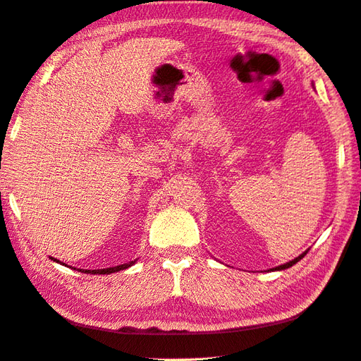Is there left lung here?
<instances>
[{"label":"left lung","instance_id":"obj_1","mask_svg":"<svg viewBox=\"0 0 361 361\" xmlns=\"http://www.w3.org/2000/svg\"><path fill=\"white\" fill-rule=\"evenodd\" d=\"M307 251H310V249H306V251L303 252V254H300L298 255V257H295L293 260H290V262H287V264H283V265H278V267H274V268H270V270H268V271H281V270H286V268H290L292 265H295V264H297V262L298 260H301V259H303L305 257V255H306V252Z\"/></svg>","mask_w":361,"mask_h":361}]
</instances>
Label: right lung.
<instances>
[{"label":"right lung","mask_w":361,"mask_h":361,"mask_svg":"<svg viewBox=\"0 0 361 361\" xmlns=\"http://www.w3.org/2000/svg\"><path fill=\"white\" fill-rule=\"evenodd\" d=\"M51 260L54 262H56V264H61L60 260L58 259H54V257H50ZM135 264V260H133V262H129V264H123V265H116V267H110V268H102V270H85V273H91V274H110V273H115V271H121V270H126V268H129V267H133ZM61 265H64V267H68L66 264H61ZM71 268V267H69Z\"/></svg>","instance_id":"obj_1"}]
</instances>
